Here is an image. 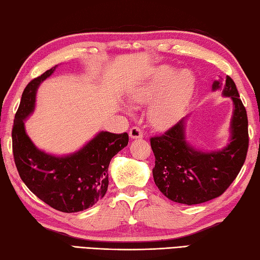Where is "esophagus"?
<instances>
[{"instance_id":"esophagus-1","label":"esophagus","mask_w":260,"mask_h":260,"mask_svg":"<svg viewBox=\"0 0 260 260\" xmlns=\"http://www.w3.org/2000/svg\"><path fill=\"white\" fill-rule=\"evenodd\" d=\"M129 136L131 139H142L143 137V132H142L141 128H139V127H132V128L129 129Z\"/></svg>"}]
</instances>
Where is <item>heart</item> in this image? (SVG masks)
I'll list each match as a JSON object with an SVG mask.
<instances>
[{
  "instance_id": "1",
  "label": "heart",
  "mask_w": 260,
  "mask_h": 260,
  "mask_svg": "<svg viewBox=\"0 0 260 260\" xmlns=\"http://www.w3.org/2000/svg\"><path fill=\"white\" fill-rule=\"evenodd\" d=\"M172 69H161L129 92V100L144 104L154 99L149 108V119L157 129H166L176 124L194 92L195 79L189 71L182 70L176 75Z\"/></svg>"
}]
</instances>
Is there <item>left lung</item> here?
<instances>
[{"label":"left lung","mask_w":260,"mask_h":260,"mask_svg":"<svg viewBox=\"0 0 260 260\" xmlns=\"http://www.w3.org/2000/svg\"><path fill=\"white\" fill-rule=\"evenodd\" d=\"M213 90L222 88L214 81ZM222 94L233 101L231 139L224 149L213 152L196 150L185 137V118L165 134L151 137L155 156L153 178L156 187L169 200L195 205L221 196L236 179L245 164L248 146V117L235 81L226 76Z\"/></svg>","instance_id":"1"}]
</instances>
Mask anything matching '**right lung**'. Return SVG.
I'll return each instance as SVG.
<instances>
[{
	"label": "right lung",
	"mask_w": 260,
	"mask_h": 260,
	"mask_svg": "<svg viewBox=\"0 0 260 260\" xmlns=\"http://www.w3.org/2000/svg\"><path fill=\"white\" fill-rule=\"evenodd\" d=\"M57 65L30 81L14 117L12 149L19 176L46 204L64 213L86 210L98 203L108 189V167L128 144V134L100 132L75 153L56 156L39 150L24 129V119L32 113L39 84Z\"/></svg>",
	"instance_id": "obj_1"
}]
</instances>
